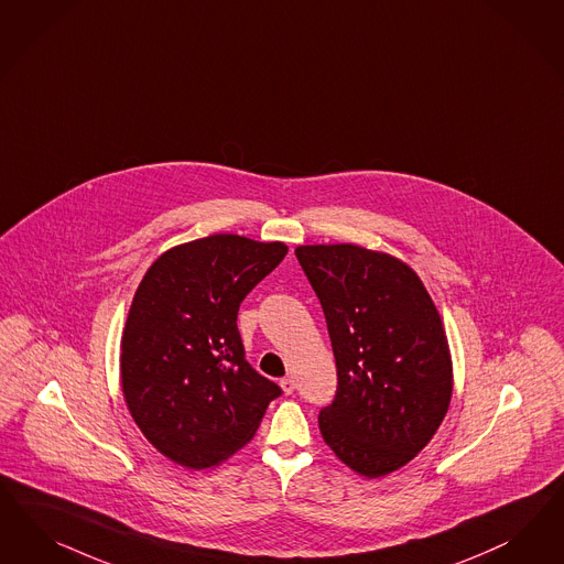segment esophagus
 <instances>
[{"label":"esophagus","mask_w":564,"mask_h":564,"mask_svg":"<svg viewBox=\"0 0 564 564\" xmlns=\"http://www.w3.org/2000/svg\"><path fill=\"white\" fill-rule=\"evenodd\" d=\"M280 386H282V390H284V394H292L294 392V388H296V383L292 378H284V380H280Z\"/></svg>","instance_id":"34e87169"}]
</instances>
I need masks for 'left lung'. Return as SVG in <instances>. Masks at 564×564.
<instances>
[{"label": "left lung", "mask_w": 564, "mask_h": 564, "mask_svg": "<svg viewBox=\"0 0 564 564\" xmlns=\"http://www.w3.org/2000/svg\"><path fill=\"white\" fill-rule=\"evenodd\" d=\"M296 259L326 315L338 390L319 411L324 442L365 477L397 471L446 417L453 359L417 273L359 245H303Z\"/></svg>", "instance_id": "obj_1"}]
</instances>
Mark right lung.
<instances>
[{
	"instance_id": "right-lung-1",
	"label": "right lung",
	"mask_w": 564,
	"mask_h": 564,
	"mask_svg": "<svg viewBox=\"0 0 564 564\" xmlns=\"http://www.w3.org/2000/svg\"><path fill=\"white\" fill-rule=\"evenodd\" d=\"M289 253L284 242L212 235L160 254L128 311L120 378L143 436L186 469L251 442L282 394L245 359L238 307Z\"/></svg>"
}]
</instances>
